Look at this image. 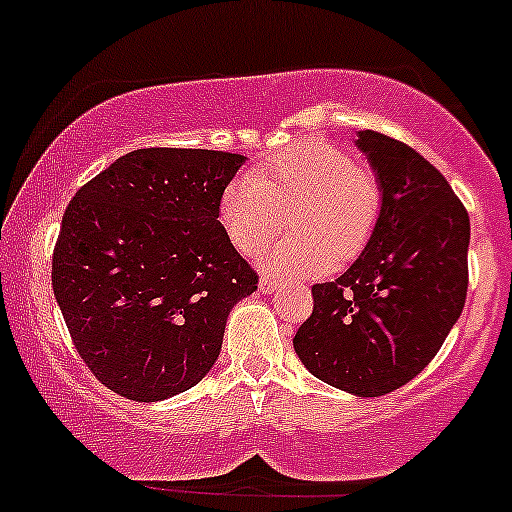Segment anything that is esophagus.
<instances>
[{
  "label": "esophagus",
  "instance_id": "esophagus-1",
  "mask_svg": "<svg viewBox=\"0 0 512 512\" xmlns=\"http://www.w3.org/2000/svg\"><path fill=\"white\" fill-rule=\"evenodd\" d=\"M281 286L279 279H274V276H262L260 279V291L262 293H274L276 289Z\"/></svg>",
  "mask_w": 512,
  "mask_h": 512
}]
</instances>
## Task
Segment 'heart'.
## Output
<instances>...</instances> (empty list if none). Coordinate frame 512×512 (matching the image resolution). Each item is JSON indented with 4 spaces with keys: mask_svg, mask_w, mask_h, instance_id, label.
I'll list each match as a JSON object with an SVG mask.
<instances>
[{
    "mask_svg": "<svg viewBox=\"0 0 512 512\" xmlns=\"http://www.w3.org/2000/svg\"><path fill=\"white\" fill-rule=\"evenodd\" d=\"M291 211L296 233L269 252V267L320 274L358 255L383 211V187L349 151L305 139L276 151L221 190L219 223L231 245L255 255L284 228Z\"/></svg>",
    "mask_w": 512,
    "mask_h": 512,
    "instance_id": "b5f03b06",
    "label": "heart"
}]
</instances>
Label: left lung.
<instances>
[{
    "mask_svg": "<svg viewBox=\"0 0 512 512\" xmlns=\"http://www.w3.org/2000/svg\"><path fill=\"white\" fill-rule=\"evenodd\" d=\"M356 137L383 187V211L358 260L313 286V315L293 349L322 383L380 397L431 363L462 313L469 216L419 151L373 129Z\"/></svg>",
    "mask_w": 512,
    "mask_h": 512,
    "instance_id": "8db88e82",
    "label": "left lung"
}]
</instances>
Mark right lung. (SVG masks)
I'll return each mask as SVG.
<instances>
[{
	"label": "right lung",
	"mask_w": 512,
	"mask_h": 512,
	"mask_svg": "<svg viewBox=\"0 0 512 512\" xmlns=\"http://www.w3.org/2000/svg\"><path fill=\"white\" fill-rule=\"evenodd\" d=\"M245 156L137 149L88 180L64 211L52 289L84 363L108 390L161 402L216 363L231 308L257 274L219 223Z\"/></svg>",
	"instance_id": "right-lung-1"
}]
</instances>
